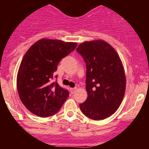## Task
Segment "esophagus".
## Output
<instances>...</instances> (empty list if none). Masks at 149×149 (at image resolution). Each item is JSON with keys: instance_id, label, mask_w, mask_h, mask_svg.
Wrapping results in <instances>:
<instances>
[{"instance_id": "obj_1", "label": "esophagus", "mask_w": 149, "mask_h": 149, "mask_svg": "<svg viewBox=\"0 0 149 149\" xmlns=\"http://www.w3.org/2000/svg\"><path fill=\"white\" fill-rule=\"evenodd\" d=\"M77 90V88L74 87V88H71L70 89V91H71V93L72 94H74V93H75V91Z\"/></svg>"}]
</instances>
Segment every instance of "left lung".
Returning a JSON list of instances; mask_svg holds the SVG:
<instances>
[{"label":"left lung","instance_id":"obj_1","mask_svg":"<svg viewBox=\"0 0 149 149\" xmlns=\"http://www.w3.org/2000/svg\"><path fill=\"white\" fill-rule=\"evenodd\" d=\"M76 50L86 66L88 96L86 101L80 104V108L89 119H106L119 108L125 92L122 61L115 49L103 40L84 42Z\"/></svg>","mask_w":149,"mask_h":149}]
</instances>
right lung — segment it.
<instances>
[{"mask_svg":"<svg viewBox=\"0 0 149 149\" xmlns=\"http://www.w3.org/2000/svg\"><path fill=\"white\" fill-rule=\"evenodd\" d=\"M76 47V42L42 39L24 54L17 75V89L22 102L32 113L40 117L54 115L68 98V91L52 80L60 60Z\"/></svg>","mask_w":149,"mask_h":149,"instance_id":"add662e5","label":"right lung"}]
</instances>
